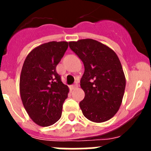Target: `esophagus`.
Masks as SVG:
<instances>
[{
    "mask_svg": "<svg viewBox=\"0 0 151 151\" xmlns=\"http://www.w3.org/2000/svg\"><path fill=\"white\" fill-rule=\"evenodd\" d=\"M78 88V84H75V85H72L71 86L72 90H73V89H75V88Z\"/></svg>",
    "mask_w": 151,
    "mask_h": 151,
    "instance_id": "1",
    "label": "esophagus"
}]
</instances>
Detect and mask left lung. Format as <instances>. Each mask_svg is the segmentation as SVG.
I'll list each match as a JSON object with an SVG mask.
<instances>
[{
  "label": "left lung",
  "mask_w": 151,
  "mask_h": 151,
  "mask_svg": "<svg viewBox=\"0 0 151 151\" xmlns=\"http://www.w3.org/2000/svg\"><path fill=\"white\" fill-rule=\"evenodd\" d=\"M69 47L84 63L80 85L85 97L79 103L83 115L91 122H104L114 116L122 104L125 77L118 56L96 40L69 41Z\"/></svg>",
  "instance_id": "1"
}]
</instances>
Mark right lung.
Instances as JSON below:
<instances>
[{
  "label": "right lung",
  "instance_id": "obj_1",
  "mask_svg": "<svg viewBox=\"0 0 151 151\" xmlns=\"http://www.w3.org/2000/svg\"><path fill=\"white\" fill-rule=\"evenodd\" d=\"M67 48V41L42 44L24 61L19 78L21 100L31 119L40 126L53 125L61 117L69 91L56 67Z\"/></svg>",
  "mask_w": 151,
  "mask_h": 151
}]
</instances>
